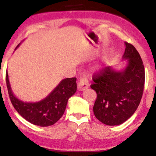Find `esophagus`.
I'll return each mask as SVG.
<instances>
[{
  "mask_svg": "<svg viewBox=\"0 0 156 156\" xmlns=\"http://www.w3.org/2000/svg\"><path fill=\"white\" fill-rule=\"evenodd\" d=\"M89 86H90V83H89V81L87 78H85V77H81V78H80L79 81H78V90L82 91V90L88 88Z\"/></svg>",
  "mask_w": 156,
  "mask_h": 156,
  "instance_id": "esophagus-1",
  "label": "esophagus"
}]
</instances>
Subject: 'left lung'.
Here are the masks:
<instances>
[{
    "mask_svg": "<svg viewBox=\"0 0 156 156\" xmlns=\"http://www.w3.org/2000/svg\"><path fill=\"white\" fill-rule=\"evenodd\" d=\"M123 58L128 64L118 72L106 66L92 76L90 87L97 93L93 106L96 119L106 125L122 124L134 114L141 102L145 72L139 53L131 44L125 42Z\"/></svg>",
    "mask_w": 156,
    "mask_h": 156,
    "instance_id": "1",
    "label": "left lung"
}]
</instances>
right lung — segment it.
<instances>
[{"label":"right lung","instance_id":"obj_1","mask_svg":"<svg viewBox=\"0 0 156 156\" xmlns=\"http://www.w3.org/2000/svg\"><path fill=\"white\" fill-rule=\"evenodd\" d=\"M6 82L10 101L17 112L31 124L40 126L55 124L64 113L68 99L77 90L76 78H65L47 98L35 103H27L20 101L12 93L7 72Z\"/></svg>","mask_w":156,"mask_h":156}]
</instances>
